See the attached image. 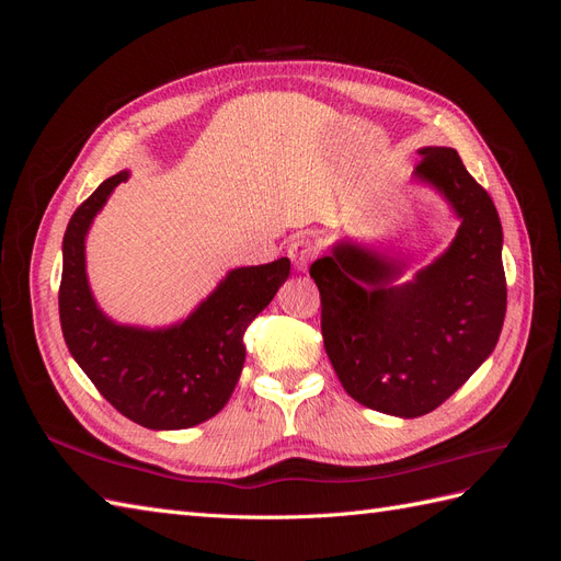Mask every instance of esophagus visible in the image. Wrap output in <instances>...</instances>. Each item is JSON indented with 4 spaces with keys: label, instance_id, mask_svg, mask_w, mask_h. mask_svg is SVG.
Listing matches in <instances>:
<instances>
[{
    "label": "esophagus",
    "instance_id": "esophagus-1",
    "mask_svg": "<svg viewBox=\"0 0 561 561\" xmlns=\"http://www.w3.org/2000/svg\"><path fill=\"white\" fill-rule=\"evenodd\" d=\"M287 254H290V260L295 264V268L299 271V274H304V271L309 268L313 254H316V245L311 239H307V236H301V239H295L290 243V248H287Z\"/></svg>",
    "mask_w": 561,
    "mask_h": 561
}]
</instances>
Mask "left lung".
<instances>
[{
    "instance_id": "8db88e82",
    "label": "left lung",
    "mask_w": 561,
    "mask_h": 561,
    "mask_svg": "<svg viewBox=\"0 0 561 561\" xmlns=\"http://www.w3.org/2000/svg\"><path fill=\"white\" fill-rule=\"evenodd\" d=\"M414 182L458 219L449 248L402 280L400 254L336 241L309 268L322 342L346 393L381 414L416 419L456 393L496 348L505 318L503 229L494 201L451 147H421Z\"/></svg>"
}]
</instances>
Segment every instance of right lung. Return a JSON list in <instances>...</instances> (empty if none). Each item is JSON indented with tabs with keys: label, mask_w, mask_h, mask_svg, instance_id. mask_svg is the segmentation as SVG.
<instances>
[{
	"label": "right lung",
	"mask_w": 561,
	"mask_h": 561,
	"mask_svg": "<svg viewBox=\"0 0 561 561\" xmlns=\"http://www.w3.org/2000/svg\"><path fill=\"white\" fill-rule=\"evenodd\" d=\"M128 171L81 203L62 239L58 293L65 344L93 386L126 419L151 431H182L213 419L243 371V334L290 276V260L239 266L173 325L140 328L98 307L87 274V236Z\"/></svg>",
	"instance_id": "1"
}]
</instances>
